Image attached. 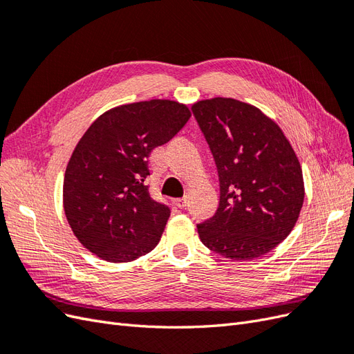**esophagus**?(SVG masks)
<instances>
[{
    "label": "esophagus",
    "instance_id": "34e87169",
    "mask_svg": "<svg viewBox=\"0 0 354 354\" xmlns=\"http://www.w3.org/2000/svg\"><path fill=\"white\" fill-rule=\"evenodd\" d=\"M174 203H176V207H178V208H186L187 207V196H183V198H180V199H176L174 201Z\"/></svg>",
    "mask_w": 354,
    "mask_h": 354
}]
</instances>
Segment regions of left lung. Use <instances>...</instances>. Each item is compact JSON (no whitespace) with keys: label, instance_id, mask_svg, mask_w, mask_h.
Wrapping results in <instances>:
<instances>
[{"label":"left lung","instance_id":"left-lung-1","mask_svg":"<svg viewBox=\"0 0 354 354\" xmlns=\"http://www.w3.org/2000/svg\"><path fill=\"white\" fill-rule=\"evenodd\" d=\"M218 171L220 203L198 224L202 243L230 260H252L292 232L304 202L299 160L281 127L230 97L192 104Z\"/></svg>","mask_w":354,"mask_h":354}]
</instances>
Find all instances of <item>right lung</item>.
<instances>
[{
  "label": "right lung",
  "instance_id": "right-lung-1",
  "mask_svg": "<svg viewBox=\"0 0 354 354\" xmlns=\"http://www.w3.org/2000/svg\"><path fill=\"white\" fill-rule=\"evenodd\" d=\"M192 112L153 99L102 113L73 149L63 181V209L77 239L109 263H130L158 245L169 209L149 195L147 159Z\"/></svg>",
  "mask_w": 354,
  "mask_h": 354
}]
</instances>
